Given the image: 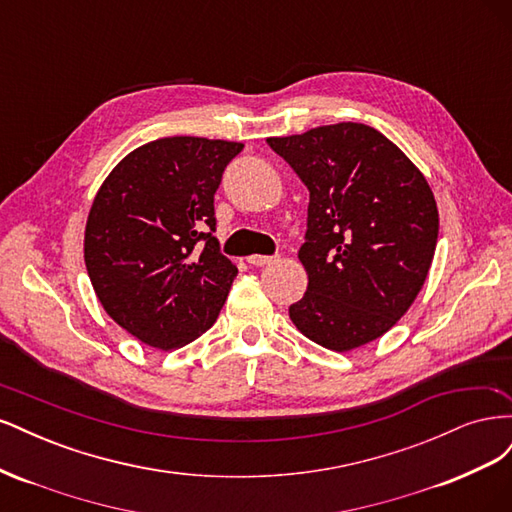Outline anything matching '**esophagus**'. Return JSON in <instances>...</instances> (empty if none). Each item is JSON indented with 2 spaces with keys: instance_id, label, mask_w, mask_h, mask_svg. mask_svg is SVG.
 <instances>
[{
  "instance_id": "obj_1",
  "label": "esophagus",
  "mask_w": 512,
  "mask_h": 512,
  "mask_svg": "<svg viewBox=\"0 0 512 512\" xmlns=\"http://www.w3.org/2000/svg\"><path fill=\"white\" fill-rule=\"evenodd\" d=\"M273 260H275V256H262V254H252V256H247V262H250V265H256V267L271 265Z\"/></svg>"
}]
</instances>
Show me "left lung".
Masks as SVG:
<instances>
[{"mask_svg":"<svg viewBox=\"0 0 512 512\" xmlns=\"http://www.w3.org/2000/svg\"><path fill=\"white\" fill-rule=\"evenodd\" d=\"M267 143L309 192L299 250L309 282L290 320L335 352L374 342L408 312L436 252L438 207L427 179L365 123Z\"/></svg>","mask_w":512,"mask_h":512,"instance_id":"1","label":"left lung"}]
</instances>
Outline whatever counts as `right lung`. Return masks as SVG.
Wrapping results in <instances>:
<instances>
[{
	"mask_svg": "<svg viewBox=\"0 0 512 512\" xmlns=\"http://www.w3.org/2000/svg\"><path fill=\"white\" fill-rule=\"evenodd\" d=\"M243 143L168 136L108 175L85 228V267L102 307L143 344L173 350L218 318L237 267L213 237V196Z\"/></svg>",
	"mask_w": 512,
	"mask_h": 512,
	"instance_id": "obj_1",
	"label": "right lung"
}]
</instances>
